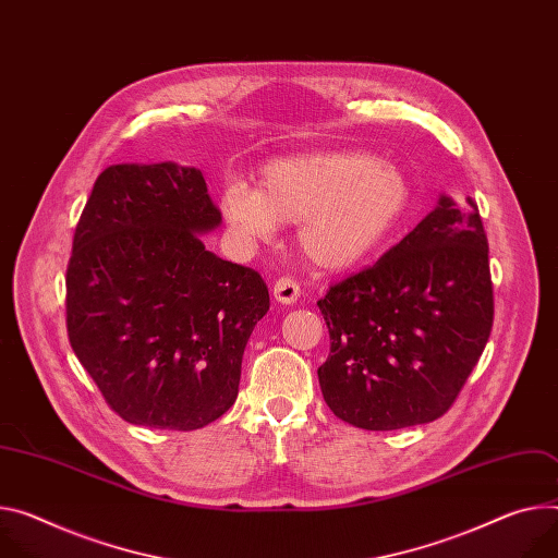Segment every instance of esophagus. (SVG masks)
I'll list each match as a JSON object with an SVG mask.
<instances>
[{"label":"esophagus","mask_w":558,"mask_h":558,"mask_svg":"<svg viewBox=\"0 0 558 558\" xmlns=\"http://www.w3.org/2000/svg\"><path fill=\"white\" fill-rule=\"evenodd\" d=\"M271 293H274L276 302H280V305H293V302L300 298V287L291 278H280V280H276Z\"/></svg>","instance_id":"1"}]
</instances>
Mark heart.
Instances as JSON below:
<instances>
[{"instance_id": "1", "label": "heart", "mask_w": 558, "mask_h": 558, "mask_svg": "<svg viewBox=\"0 0 558 558\" xmlns=\"http://www.w3.org/2000/svg\"><path fill=\"white\" fill-rule=\"evenodd\" d=\"M408 202L404 171L359 150L278 158L263 167L258 186L229 180L220 191L222 218L240 242H269L282 225H298L300 253L325 271L367 260Z\"/></svg>"}]
</instances>
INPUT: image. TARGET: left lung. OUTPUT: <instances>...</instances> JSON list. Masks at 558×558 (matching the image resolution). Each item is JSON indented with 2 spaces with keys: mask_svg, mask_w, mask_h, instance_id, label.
<instances>
[{
  "mask_svg": "<svg viewBox=\"0 0 558 558\" xmlns=\"http://www.w3.org/2000/svg\"><path fill=\"white\" fill-rule=\"evenodd\" d=\"M318 307L331 351L318 369L344 423L402 429L440 418L487 344L494 298L474 199L438 195L414 231L369 269L333 284Z\"/></svg>",
  "mask_w": 558,
  "mask_h": 558,
  "instance_id": "left-lung-1",
  "label": "left lung"
}]
</instances>
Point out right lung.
<instances>
[{"label": "right lung", "instance_id": "add662e5", "mask_svg": "<svg viewBox=\"0 0 558 558\" xmlns=\"http://www.w3.org/2000/svg\"><path fill=\"white\" fill-rule=\"evenodd\" d=\"M220 225L195 167L113 165L93 184L66 271L69 340L131 425L199 429L238 398L269 291L205 248Z\"/></svg>", "mask_w": 558, "mask_h": 558}]
</instances>
